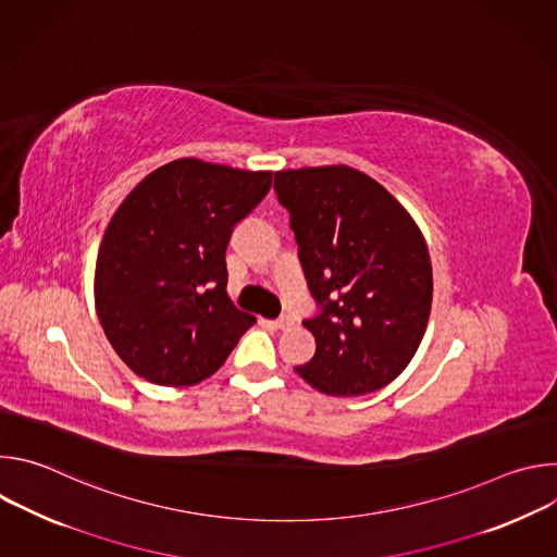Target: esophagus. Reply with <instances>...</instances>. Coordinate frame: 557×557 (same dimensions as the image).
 I'll return each instance as SVG.
<instances>
[{
  "mask_svg": "<svg viewBox=\"0 0 557 557\" xmlns=\"http://www.w3.org/2000/svg\"><path fill=\"white\" fill-rule=\"evenodd\" d=\"M273 324H275V329H280V331H290L293 324H295V320H293L290 314H282V317H277V320H275Z\"/></svg>",
  "mask_w": 557,
  "mask_h": 557,
  "instance_id": "obj_1",
  "label": "esophagus"
}]
</instances>
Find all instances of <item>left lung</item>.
Returning <instances> with one entry per match:
<instances>
[{
    "mask_svg": "<svg viewBox=\"0 0 557 557\" xmlns=\"http://www.w3.org/2000/svg\"><path fill=\"white\" fill-rule=\"evenodd\" d=\"M275 191L320 306L304 322L314 355L295 372L333 396L381 389L408 368L428 329L432 262L421 228L348 165L275 172Z\"/></svg>",
    "mask_w": 557,
    "mask_h": 557,
    "instance_id": "left-lung-1",
    "label": "left lung"
}]
</instances>
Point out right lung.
Listing matches in <instances>:
<instances>
[{"mask_svg":"<svg viewBox=\"0 0 557 557\" xmlns=\"http://www.w3.org/2000/svg\"><path fill=\"white\" fill-rule=\"evenodd\" d=\"M271 181L273 172L178 158L121 202L99 247L95 304L132 372L158 385L200 383L256 324L226 295L224 253Z\"/></svg>","mask_w":557,"mask_h":557,"instance_id":"obj_1","label":"right lung"}]
</instances>
